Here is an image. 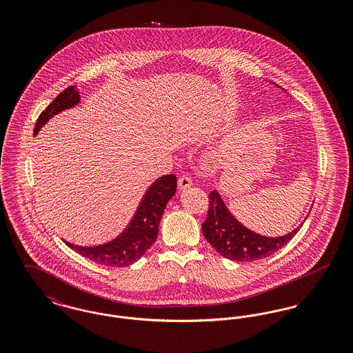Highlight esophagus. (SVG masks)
<instances>
[{"instance_id": "esophagus-1", "label": "esophagus", "mask_w": 353, "mask_h": 353, "mask_svg": "<svg viewBox=\"0 0 353 353\" xmlns=\"http://www.w3.org/2000/svg\"><path fill=\"white\" fill-rule=\"evenodd\" d=\"M177 185H179V189L180 190H183V189H186V188H189V186H192L193 185V181H192V179L189 177V176H181L180 179H179V181H177Z\"/></svg>"}]
</instances>
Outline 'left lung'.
Returning <instances> with one entry per match:
<instances>
[{
    "mask_svg": "<svg viewBox=\"0 0 353 353\" xmlns=\"http://www.w3.org/2000/svg\"><path fill=\"white\" fill-rule=\"evenodd\" d=\"M302 225L281 236L258 234L230 213L217 190L209 194L208 219L202 223L205 239L222 256L236 262H252L272 255L287 245Z\"/></svg>",
    "mask_w": 353,
    "mask_h": 353,
    "instance_id": "obj_1",
    "label": "left lung"
}]
</instances>
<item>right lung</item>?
<instances>
[{"label":"right lung","instance_id":"right-lung-1","mask_svg":"<svg viewBox=\"0 0 353 353\" xmlns=\"http://www.w3.org/2000/svg\"><path fill=\"white\" fill-rule=\"evenodd\" d=\"M79 101L81 95L77 85H70L62 91L37 119L34 136L51 118L65 110L75 107ZM176 188L177 179L174 174H167L157 179L145 192L128 226L112 241L97 246H79L68 241H65V243L70 249L101 266L125 268L132 265L154 243L159 234L160 219L169 200L174 196Z\"/></svg>","mask_w":353,"mask_h":353}]
</instances>
